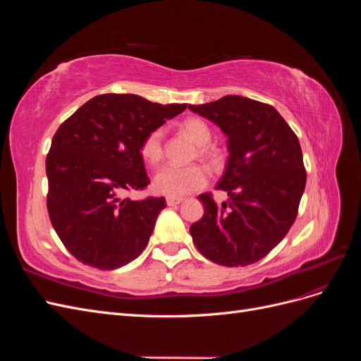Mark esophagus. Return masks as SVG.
I'll list each match as a JSON object with an SVG mask.
<instances>
[{"label":"esophagus","instance_id":"34e87169","mask_svg":"<svg viewBox=\"0 0 361 361\" xmlns=\"http://www.w3.org/2000/svg\"><path fill=\"white\" fill-rule=\"evenodd\" d=\"M166 202L169 206H176V204L182 203L183 199L182 197H171V195H169V197H166Z\"/></svg>","mask_w":361,"mask_h":361}]
</instances>
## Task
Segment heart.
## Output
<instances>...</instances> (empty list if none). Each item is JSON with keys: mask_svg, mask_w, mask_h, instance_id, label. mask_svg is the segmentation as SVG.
Instances as JSON below:
<instances>
[{"mask_svg": "<svg viewBox=\"0 0 361 361\" xmlns=\"http://www.w3.org/2000/svg\"><path fill=\"white\" fill-rule=\"evenodd\" d=\"M182 129L187 133L195 143L199 145V155L203 158H212V150L206 146L211 141V129L202 118L191 117L182 123ZM140 154L152 166L157 164L164 157V129L155 128L141 141ZM207 182V171L199 166H169L162 167L157 171L154 178V187L158 192L164 195H171V197H179V195L190 194L203 188Z\"/></svg>", "mask_w": 361, "mask_h": 361, "instance_id": "b5f03b06", "label": "heart"}]
</instances>
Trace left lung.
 <instances>
[{
    "instance_id": "left-lung-1",
    "label": "left lung",
    "mask_w": 361,
    "mask_h": 361,
    "mask_svg": "<svg viewBox=\"0 0 361 361\" xmlns=\"http://www.w3.org/2000/svg\"><path fill=\"white\" fill-rule=\"evenodd\" d=\"M227 135L228 158L216 190L228 200L216 204L199 195L204 214L190 227L200 253L223 267H247L265 257L289 232L305 188L298 137L274 106L228 94L190 105Z\"/></svg>"
}]
</instances>
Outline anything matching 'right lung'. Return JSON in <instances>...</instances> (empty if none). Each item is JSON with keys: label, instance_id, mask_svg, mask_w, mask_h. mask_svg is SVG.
<instances>
[{"label": "right lung", "instance_id": "right-lung-1", "mask_svg": "<svg viewBox=\"0 0 361 361\" xmlns=\"http://www.w3.org/2000/svg\"><path fill=\"white\" fill-rule=\"evenodd\" d=\"M185 108L106 93L57 129L47 157L48 214L64 247L84 265L116 269L143 253L166 200L122 194L147 187L141 141Z\"/></svg>", "mask_w": 361, "mask_h": 361}]
</instances>
